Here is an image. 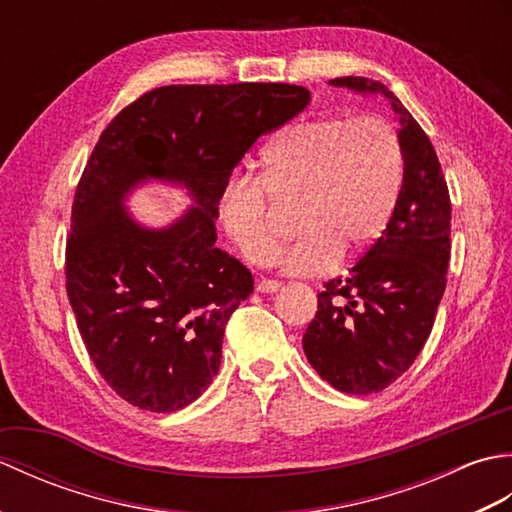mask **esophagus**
<instances>
[{"mask_svg":"<svg viewBox=\"0 0 512 512\" xmlns=\"http://www.w3.org/2000/svg\"><path fill=\"white\" fill-rule=\"evenodd\" d=\"M279 288H281V281H275V279L257 281V292H264V295H270V292H277Z\"/></svg>","mask_w":512,"mask_h":512,"instance_id":"1","label":"esophagus"}]
</instances>
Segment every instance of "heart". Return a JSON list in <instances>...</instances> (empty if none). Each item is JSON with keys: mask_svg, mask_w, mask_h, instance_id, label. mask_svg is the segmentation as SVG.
Instances as JSON below:
<instances>
[{"mask_svg": "<svg viewBox=\"0 0 512 512\" xmlns=\"http://www.w3.org/2000/svg\"><path fill=\"white\" fill-rule=\"evenodd\" d=\"M402 176L400 138L383 116H314L270 140L257 182L228 184L217 215L248 264L270 266L281 233L268 200L295 204L299 239L281 264L288 273L317 275L378 242L394 215Z\"/></svg>", "mask_w": 512, "mask_h": 512, "instance_id": "b5f03b06", "label": "heart"}]
</instances>
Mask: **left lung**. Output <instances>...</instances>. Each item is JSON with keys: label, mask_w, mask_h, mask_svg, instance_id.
Wrapping results in <instances>:
<instances>
[{"label": "left lung", "mask_w": 512, "mask_h": 512, "mask_svg": "<svg viewBox=\"0 0 512 512\" xmlns=\"http://www.w3.org/2000/svg\"><path fill=\"white\" fill-rule=\"evenodd\" d=\"M332 85L380 92L400 118L405 178L394 215L345 279L319 292V310L303 334L317 374L345 394L387 389L427 343L451 259V198L429 136L387 85L339 76Z\"/></svg>", "instance_id": "left-lung-1"}]
</instances>
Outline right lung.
<instances>
[{
    "instance_id": "right-lung-1",
    "label": "right lung",
    "mask_w": 512,
    "mask_h": 512,
    "mask_svg": "<svg viewBox=\"0 0 512 512\" xmlns=\"http://www.w3.org/2000/svg\"><path fill=\"white\" fill-rule=\"evenodd\" d=\"M308 101L290 83L165 85L103 129L76 184L65 290L92 363L129 405L178 411L213 383L226 323L253 292L215 246L217 202L257 140ZM147 177L182 181L199 206L165 232L138 227L120 202Z\"/></svg>"
}]
</instances>
